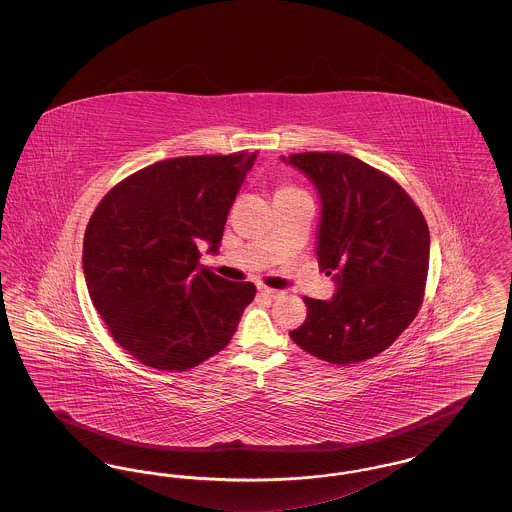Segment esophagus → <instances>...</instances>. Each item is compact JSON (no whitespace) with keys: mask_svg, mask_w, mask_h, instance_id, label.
Listing matches in <instances>:
<instances>
[{"mask_svg":"<svg viewBox=\"0 0 512 512\" xmlns=\"http://www.w3.org/2000/svg\"><path fill=\"white\" fill-rule=\"evenodd\" d=\"M259 292L263 293V295H267L270 299H278V297H282L284 292H280V290H272V288H267V286H259Z\"/></svg>","mask_w":512,"mask_h":512,"instance_id":"obj_1","label":"esophagus"}]
</instances>
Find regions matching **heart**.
<instances>
[{"mask_svg": "<svg viewBox=\"0 0 512 512\" xmlns=\"http://www.w3.org/2000/svg\"><path fill=\"white\" fill-rule=\"evenodd\" d=\"M282 190H293V188H280V190H278V192H282Z\"/></svg>", "mask_w": 512, "mask_h": 512, "instance_id": "heart-1", "label": "heart"}]
</instances>
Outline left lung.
<instances>
[{
  "instance_id": "1",
  "label": "left lung",
  "mask_w": 512,
  "mask_h": 512,
  "mask_svg": "<svg viewBox=\"0 0 512 512\" xmlns=\"http://www.w3.org/2000/svg\"><path fill=\"white\" fill-rule=\"evenodd\" d=\"M282 161L317 188L318 265L336 280L330 301L303 297L307 318L290 336L332 365L372 359L422 305L430 263L424 215L393 178L357 157L309 151Z\"/></svg>"
}]
</instances>
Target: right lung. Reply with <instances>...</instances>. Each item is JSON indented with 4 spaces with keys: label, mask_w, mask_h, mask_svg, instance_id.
Here are the masks:
<instances>
[{
    "label": "right lung",
    "mask_w": 512,
    "mask_h": 512,
    "mask_svg": "<svg viewBox=\"0 0 512 512\" xmlns=\"http://www.w3.org/2000/svg\"><path fill=\"white\" fill-rule=\"evenodd\" d=\"M257 153L174 157L130 174L86 226L82 268L99 317L142 365L182 372L232 340L255 297L199 267L219 251L230 207Z\"/></svg>",
    "instance_id": "right-lung-1"
}]
</instances>
